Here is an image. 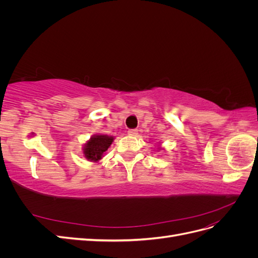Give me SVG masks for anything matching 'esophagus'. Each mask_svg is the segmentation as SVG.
<instances>
[{
    "label": "esophagus",
    "instance_id": "esophagus-1",
    "mask_svg": "<svg viewBox=\"0 0 258 258\" xmlns=\"http://www.w3.org/2000/svg\"><path fill=\"white\" fill-rule=\"evenodd\" d=\"M128 135L132 136V137H136L138 135V130L137 129H131L128 131Z\"/></svg>",
    "mask_w": 258,
    "mask_h": 258
}]
</instances>
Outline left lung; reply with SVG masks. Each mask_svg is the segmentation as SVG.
<instances>
[{
  "instance_id": "obj_1",
  "label": "left lung",
  "mask_w": 258,
  "mask_h": 258,
  "mask_svg": "<svg viewBox=\"0 0 258 258\" xmlns=\"http://www.w3.org/2000/svg\"><path fill=\"white\" fill-rule=\"evenodd\" d=\"M161 150H163V148L160 146V144H158V151H161ZM158 151H157V152H158Z\"/></svg>"
}]
</instances>
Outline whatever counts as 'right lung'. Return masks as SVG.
<instances>
[{
  "mask_svg": "<svg viewBox=\"0 0 258 258\" xmlns=\"http://www.w3.org/2000/svg\"><path fill=\"white\" fill-rule=\"evenodd\" d=\"M114 137L107 135H95L88 141H86L82 151L84 157L88 161L98 162L103 158L104 153L114 141Z\"/></svg>",
  "mask_w": 258,
  "mask_h": 258,
  "instance_id": "add662e5",
  "label": "right lung"
}]
</instances>
